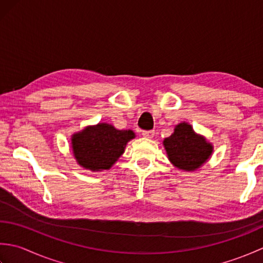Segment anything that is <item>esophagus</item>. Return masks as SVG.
<instances>
[{
  "label": "esophagus",
  "mask_w": 263,
  "mask_h": 263,
  "mask_svg": "<svg viewBox=\"0 0 263 263\" xmlns=\"http://www.w3.org/2000/svg\"><path fill=\"white\" fill-rule=\"evenodd\" d=\"M142 136L144 138H154L155 137V131L154 130H150V131H142Z\"/></svg>",
  "instance_id": "esophagus-1"
}]
</instances>
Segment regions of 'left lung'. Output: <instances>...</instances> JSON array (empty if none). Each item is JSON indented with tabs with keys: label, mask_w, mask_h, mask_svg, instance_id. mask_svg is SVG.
Returning a JSON list of instances; mask_svg holds the SVG:
<instances>
[{
	"label": "left lung",
	"mask_w": 263,
	"mask_h": 263,
	"mask_svg": "<svg viewBox=\"0 0 263 263\" xmlns=\"http://www.w3.org/2000/svg\"><path fill=\"white\" fill-rule=\"evenodd\" d=\"M172 164L183 171H195L210 157L212 146L203 137L195 135L187 123L176 125L174 133L164 140Z\"/></svg>",
	"instance_id": "1"
}]
</instances>
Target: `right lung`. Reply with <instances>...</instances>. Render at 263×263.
Returning <instances> with one entry per match:
<instances>
[{
  "instance_id": "add662e5",
  "label": "right lung",
  "mask_w": 263,
  "mask_h": 263,
  "mask_svg": "<svg viewBox=\"0 0 263 263\" xmlns=\"http://www.w3.org/2000/svg\"><path fill=\"white\" fill-rule=\"evenodd\" d=\"M133 138L135 133L131 130H116L107 123H99L73 135L72 150L78 163L85 168L92 172L108 170Z\"/></svg>"
}]
</instances>
